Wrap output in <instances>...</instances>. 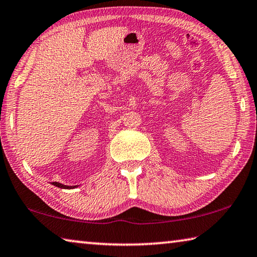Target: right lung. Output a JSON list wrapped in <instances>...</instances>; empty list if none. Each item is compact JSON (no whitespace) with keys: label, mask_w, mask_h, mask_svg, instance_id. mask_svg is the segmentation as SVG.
I'll return each instance as SVG.
<instances>
[{"label":"right lung","mask_w":257,"mask_h":257,"mask_svg":"<svg viewBox=\"0 0 257 257\" xmlns=\"http://www.w3.org/2000/svg\"><path fill=\"white\" fill-rule=\"evenodd\" d=\"M52 184H53L54 186H57V187H60V188H72V187H74V186H65V185H63V184L56 183V182H53Z\"/></svg>","instance_id":"1"}]
</instances>
